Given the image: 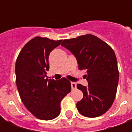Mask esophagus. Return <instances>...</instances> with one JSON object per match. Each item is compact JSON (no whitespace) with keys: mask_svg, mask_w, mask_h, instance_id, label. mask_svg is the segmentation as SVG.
Instances as JSON below:
<instances>
[{"mask_svg":"<svg viewBox=\"0 0 132 132\" xmlns=\"http://www.w3.org/2000/svg\"><path fill=\"white\" fill-rule=\"evenodd\" d=\"M71 88L73 90L76 88V83H74V82H71Z\"/></svg>","mask_w":132,"mask_h":132,"instance_id":"obj_1","label":"esophagus"}]
</instances>
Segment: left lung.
<instances>
[{"mask_svg": "<svg viewBox=\"0 0 132 132\" xmlns=\"http://www.w3.org/2000/svg\"><path fill=\"white\" fill-rule=\"evenodd\" d=\"M61 46L73 53L78 69H86L88 86L77 84L83 97L76 108L82 115L97 117L105 113L112 105L119 81L116 55L110 45L95 35L87 34L64 39Z\"/></svg>", "mask_w": 132, "mask_h": 132, "instance_id": "left-lung-1", "label": "left lung"}]
</instances>
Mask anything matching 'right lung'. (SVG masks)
Wrapping results in <instances>:
<instances>
[{
	"label": "right lung",
	"mask_w": 132,
	"mask_h": 132,
	"mask_svg": "<svg viewBox=\"0 0 132 132\" xmlns=\"http://www.w3.org/2000/svg\"><path fill=\"white\" fill-rule=\"evenodd\" d=\"M61 42L36 37L24 45L16 60V85L20 98L25 108L42 120L58 117L61 101L71 90L66 78L59 80L46 78L49 54Z\"/></svg>",
	"instance_id": "obj_1"
}]
</instances>
